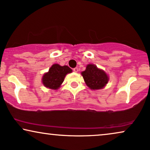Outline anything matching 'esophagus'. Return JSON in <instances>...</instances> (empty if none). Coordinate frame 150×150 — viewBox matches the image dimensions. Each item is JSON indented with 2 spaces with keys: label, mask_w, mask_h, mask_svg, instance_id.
<instances>
[{
  "label": "esophagus",
  "mask_w": 150,
  "mask_h": 150,
  "mask_svg": "<svg viewBox=\"0 0 150 150\" xmlns=\"http://www.w3.org/2000/svg\"><path fill=\"white\" fill-rule=\"evenodd\" d=\"M73 71H74V72H78V71H79V68H78V67H75V68H74V69H73Z\"/></svg>",
  "instance_id": "esophagus-1"
}]
</instances>
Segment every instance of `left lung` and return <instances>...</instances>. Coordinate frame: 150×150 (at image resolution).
I'll return each instance as SVG.
<instances>
[{"label": "left lung", "mask_w": 150, "mask_h": 150, "mask_svg": "<svg viewBox=\"0 0 150 150\" xmlns=\"http://www.w3.org/2000/svg\"><path fill=\"white\" fill-rule=\"evenodd\" d=\"M86 85L91 89L103 88L108 82L109 78L104 71L97 68L95 65L89 64L86 69L81 73Z\"/></svg>", "instance_id": "left-lung-1"}]
</instances>
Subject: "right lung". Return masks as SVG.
<instances>
[{
	"mask_svg": "<svg viewBox=\"0 0 150 150\" xmlns=\"http://www.w3.org/2000/svg\"><path fill=\"white\" fill-rule=\"evenodd\" d=\"M72 70L67 65L61 66L54 64L50 67L49 71L42 76V82L46 87L57 89L63 82L65 75L71 73Z\"/></svg>",
	"mask_w": 150,
	"mask_h": 150,
	"instance_id": "1",
	"label": "right lung"
}]
</instances>
